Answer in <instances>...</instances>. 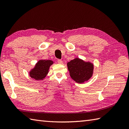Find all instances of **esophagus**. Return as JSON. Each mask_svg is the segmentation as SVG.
<instances>
[{
    "mask_svg": "<svg viewBox=\"0 0 129 129\" xmlns=\"http://www.w3.org/2000/svg\"><path fill=\"white\" fill-rule=\"evenodd\" d=\"M57 62H58L59 64H62V61L61 60H60V59H57Z\"/></svg>",
    "mask_w": 129,
    "mask_h": 129,
    "instance_id": "obj_1",
    "label": "esophagus"
}]
</instances>
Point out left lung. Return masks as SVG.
Masks as SVG:
<instances>
[{"instance_id":"obj_1","label":"left lung","mask_w":129,"mask_h":129,"mask_svg":"<svg viewBox=\"0 0 129 129\" xmlns=\"http://www.w3.org/2000/svg\"><path fill=\"white\" fill-rule=\"evenodd\" d=\"M70 75L78 83H83L91 78L94 70V65L79 58L71 60L67 63Z\"/></svg>"}]
</instances>
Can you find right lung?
<instances>
[{
  "instance_id": "add662e5",
  "label": "right lung",
  "mask_w": 129,
  "mask_h": 129,
  "mask_svg": "<svg viewBox=\"0 0 129 129\" xmlns=\"http://www.w3.org/2000/svg\"><path fill=\"white\" fill-rule=\"evenodd\" d=\"M53 63L50 60H39L35 67L30 71V76L36 80H43L48 74L49 68Z\"/></svg>"
}]
</instances>
